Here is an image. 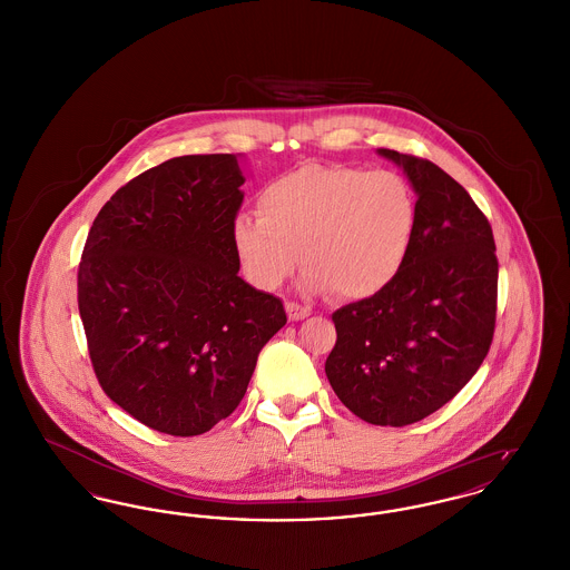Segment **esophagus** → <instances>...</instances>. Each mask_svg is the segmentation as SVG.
<instances>
[{"instance_id": "obj_1", "label": "esophagus", "mask_w": 570, "mask_h": 570, "mask_svg": "<svg viewBox=\"0 0 570 570\" xmlns=\"http://www.w3.org/2000/svg\"><path fill=\"white\" fill-rule=\"evenodd\" d=\"M286 312H288V318H291V321H303V318H307V316L312 314V307L298 305L295 301H288V303H286Z\"/></svg>"}]
</instances>
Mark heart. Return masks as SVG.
<instances>
[{
  "label": "heart",
  "mask_w": 570,
  "mask_h": 570,
  "mask_svg": "<svg viewBox=\"0 0 570 570\" xmlns=\"http://www.w3.org/2000/svg\"><path fill=\"white\" fill-rule=\"evenodd\" d=\"M416 224V194L400 173L305 164L261 191L258 217L235 222L233 244L258 288H277L301 261L305 291L367 298L404 269Z\"/></svg>",
  "instance_id": "obj_1"
}]
</instances>
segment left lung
Returning <instances> with one entry per match:
<instances>
[{
  "mask_svg": "<svg viewBox=\"0 0 570 570\" xmlns=\"http://www.w3.org/2000/svg\"><path fill=\"white\" fill-rule=\"evenodd\" d=\"M404 168L419 224L400 275L374 297L333 314L326 379L372 425L404 428L451 402L488 356L498 258L488 217L430 160L379 149Z\"/></svg>",
  "mask_w": 570,
  "mask_h": 570,
  "instance_id": "left-lung-1",
  "label": "left lung"
}]
</instances>
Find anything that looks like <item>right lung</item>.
<instances>
[{
	"label": "right lung",
	"instance_id": "1",
	"mask_svg": "<svg viewBox=\"0 0 570 570\" xmlns=\"http://www.w3.org/2000/svg\"><path fill=\"white\" fill-rule=\"evenodd\" d=\"M237 156H181L140 173L94 219L79 312L96 379L142 425L209 432L244 400L258 353L286 325L239 277Z\"/></svg>",
	"mask_w": 570,
	"mask_h": 570
}]
</instances>
